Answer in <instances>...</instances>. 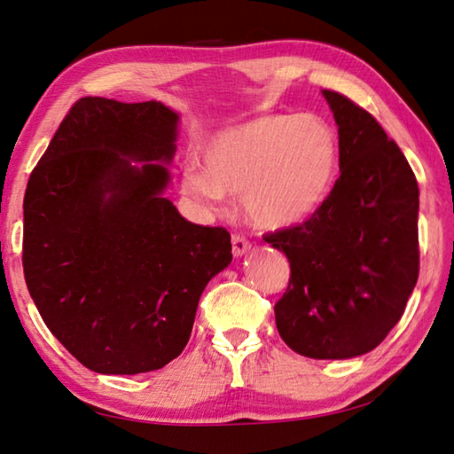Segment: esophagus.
Returning a JSON list of instances; mask_svg holds the SVG:
<instances>
[{
	"label": "esophagus",
	"mask_w": 454,
	"mask_h": 454,
	"mask_svg": "<svg viewBox=\"0 0 454 454\" xmlns=\"http://www.w3.org/2000/svg\"><path fill=\"white\" fill-rule=\"evenodd\" d=\"M248 250H250V242L246 240L244 236L234 234L232 236V254L236 255V258H238V255H244Z\"/></svg>",
	"instance_id": "34e87169"
}]
</instances>
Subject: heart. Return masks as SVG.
Listing matches in <instances>:
<instances>
[{
  "label": "heart",
  "instance_id": "obj_1",
  "mask_svg": "<svg viewBox=\"0 0 454 454\" xmlns=\"http://www.w3.org/2000/svg\"><path fill=\"white\" fill-rule=\"evenodd\" d=\"M186 167L183 191L196 202L244 194L246 212L268 228L303 222L325 202L340 162L332 125L317 114H266L218 133Z\"/></svg>",
  "mask_w": 454,
  "mask_h": 454
}]
</instances>
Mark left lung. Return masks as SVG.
<instances>
[{"mask_svg": "<svg viewBox=\"0 0 454 454\" xmlns=\"http://www.w3.org/2000/svg\"><path fill=\"white\" fill-rule=\"evenodd\" d=\"M340 133V178L298 226L263 240L290 260L276 303L282 340L311 359L375 349L419 278V186L405 154L365 109L324 90Z\"/></svg>", "mask_w": 454, "mask_h": 454, "instance_id": "8db88e82", "label": "left lung"}]
</instances>
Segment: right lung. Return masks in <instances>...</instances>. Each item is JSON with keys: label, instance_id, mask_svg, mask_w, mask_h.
Wrapping results in <instances>:
<instances>
[{"label": "right lung", "instance_id": "add662e5", "mask_svg": "<svg viewBox=\"0 0 454 454\" xmlns=\"http://www.w3.org/2000/svg\"><path fill=\"white\" fill-rule=\"evenodd\" d=\"M176 125L159 101L83 97L29 176L27 290L49 332L97 373L178 357L206 284L232 262L226 228L192 224L162 196Z\"/></svg>", "mask_w": 454, "mask_h": 454}]
</instances>
